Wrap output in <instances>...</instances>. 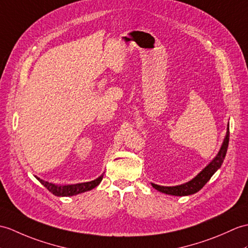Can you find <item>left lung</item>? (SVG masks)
Wrapping results in <instances>:
<instances>
[{
  "label": "left lung",
  "instance_id": "8db88e82",
  "mask_svg": "<svg viewBox=\"0 0 248 248\" xmlns=\"http://www.w3.org/2000/svg\"><path fill=\"white\" fill-rule=\"evenodd\" d=\"M228 142H229V126H227L226 137L223 141V145L221 147L220 152L217 153L215 159L212 160V162L208 166H207L202 172H200V173L195 176L192 181H190L186 184H183V185L173 186V187L158 186V185H156V184H152V186L160 192L166 193V194H170V195H176V197H184V195L197 193L205 186V184L210 180L211 176L215 174V172L221 167L224 158H225L226 152H227Z\"/></svg>",
  "mask_w": 248,
  "mask_h": 248
}]
</instances>
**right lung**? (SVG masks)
Here are the masks:
<instances>
[{
  "label": "right lung",
  "instance_id": "1",
  "mask_svg": "<svg viewBox=\"0 0 248 248\" xmlns=\"http://www.w3.org/2000/svg\"><path fill=\"white\" fill-rule=\"evenodd\" d=\"M37 177V176H36ZM37 180L42 184V185L50 191L53 194L57 195V197H72V195H76L78 193H82L85 191H89V190L95 188L100 184L102 180V175L99 176L96 180L88 182V183H81V184H76V185H66V186H59L55 185V184H51L48 182H45L43 180H40L37 177Z\"/></svg>",
  "mask_w": 248,
  "mask_h": 248
}]
</instances>
